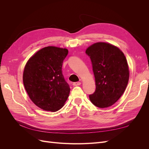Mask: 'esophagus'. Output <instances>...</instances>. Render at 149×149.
I'll list each match as a JSON object with an SVG mask.
<instances>
[{
  "label": "esophagus",
  "mask_w": 149,
  "mask_h": 149,
  "mask_svg": "<svg viewBox=\"0 0 149 149\" xmlns=\"http://www.w3.org/2000/svg\"><path fill=\"white\" fill-rule=\"evenodd\" d=\"M80 84H81L80 82H75V83H73V85L74 86H79Z\"/></svg>",
  "instance_id": "1"
}]
</instances>
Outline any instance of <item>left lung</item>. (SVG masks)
Here are the masks:
<instances>
[{
  "instance_id": "obj_1",
  "label": "left lung",
  "mask_w": 149,
  "mask_h": 149,
  "mask_svg": "<svg viewBox=\"0 0 149 149\" xmlns=\"http://www.w3.org/2000/svg\"><path fill=\"white\" fill-rule=\"evenodd\" d=\"M86 53L91 60L96 90L89 96L94 106L109 107L125 91L129 78L125 56L119 48L110 43L97 42L89 47Z\"/></svg>"
}]
</instances>
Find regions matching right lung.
Returning a JSON list of instances; mask_svg holds the SVG:
<instances>
[{"instance_id": "1", "label": "right lung", "mask_w": 149, "mask_h": 149, "mask_svg": "<svg viewBox=\"0 0 149 149\" xmlns=\"http://www.w3.org/2000/svg\"><path fill=\"white\" fill-rule=\"evenodd\" d=\"M68 50L47 47L40 49L26 63L23 81L30 100L41 109L55 112L64 106L70 88L62 73Z\"/></svg>"}]
</instances>
